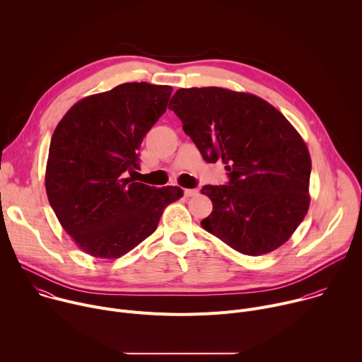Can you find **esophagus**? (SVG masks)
<instances>
[{
	"instance_id": "1",
	"label": "esophagus",
	"mask_w": 362,
	"mask_h": 362,
	"mask_svg": "<svg viewBox=\"0 0 362 362\" xmlns=\"http://www.w3.org/2000/svg\"><path fill=\"white\" fill-rule=\"evenodd\" d=\"M199 190L197 189H185V196L186 197H193V196H197Z\"/></svg>"
}]
</instances>
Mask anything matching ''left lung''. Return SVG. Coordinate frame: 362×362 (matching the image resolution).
Returning <instances> with one entry per match:
<instances>
[{
    "instance_id": "obj_1",
    "label": "left lung",
    "mask_w": 362,
    "mask_h": 362,
    "mask_svg": "<svg viewBox=\"0 0 362 362\" xmlns=\"http://www.w3.org/2000/svg\"><path fill=\"white\" fill-rule=\"evenodd\" d=\"M169 109L202 158L229 172V185L202 187L214 211L200 225L249 256L284 245L311 200V156L295 127L264 98L222 87L179 88Z\"/></svg>"
}]
</instances>
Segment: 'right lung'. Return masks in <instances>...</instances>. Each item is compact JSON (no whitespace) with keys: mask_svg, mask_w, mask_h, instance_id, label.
<instances>
[{"mask_svg":"<svg viewBox=\"0 0 362 362\" xmlns=\"http://www.w3.org/2000/svg\"><path fill=\"white\" fill-rule=\"evenodd\" d=\"M170 86L124 83L81 98L51 137L45 192L63 229L86 253L116 259L156 230L179 186L151 187L127 177L137 150L166 112Z\"/></svg>","mask_w":362,"mask_h":362,"instance_id":"obj_1","label":"right lung"}]
</instances>
